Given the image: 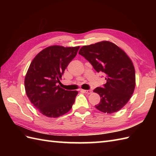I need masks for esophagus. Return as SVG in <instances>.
I'll list each match as a JSON object with an SVG mask.
<instances>
[{
  "mask_svg": "<svg viewBox=\"0 0 156 156\" xmlns=\"http://www.w3.org/2000/svg\"><path fill=\"white\" fill-rule=\"evenodd\" d=\"M81 91L85 92V93L87 94H91L92 93V90H81Z\"/></svg>",
  "mask_w": 156,
  "mask_h": 156,
  "instance_id": "esophagus-1",
  "label": "esophagus"
}]
</instances>
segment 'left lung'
Masks as SVG:
<instances>
[{"label":"left lung","mask_w":156,"mask_h":156,"mask_svg":"<svg viewBox=\"0 0 156 156\" xmlns=\"http://www.w3.org/2000/svg\"><path fill=\"white\" fill-rule=\"evenodd\" d=\"M78 54L105 76L107 83L93 90L101 97L95 107L108 114L119 111L131 98L135 87V68L130 58L117 45L106 41L83 46Z\"/></svg>","instance_id":"1"}]
</instances>
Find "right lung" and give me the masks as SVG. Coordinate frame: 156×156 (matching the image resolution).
I'll return each mask as SVG.
<instances>
[{"label":"right lung","instance_id":"obj_1","mask_svg":"<svg viewBox=\"0 0 156 156\" xmlns=\"http://www.w3.org/2000/svg\"><path fill=\"white\" fill-rule=\"evenodd\" d=\"M79 48L50 46L39 52L29 66L25 78L26 94L46 117H59L70 110L74 103L78 91L66 90L58 84Z\"/></svg>","mask_w":156,"mask_h":156}]
</instances>
